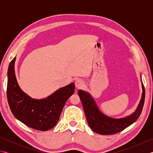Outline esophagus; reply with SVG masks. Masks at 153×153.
<instances>
[{
	"instance_id": "obj_1",
	"label": "esophagus",
	"mask_w": 153,
	"mask_h": 153,
	"mask_svg": "<svg viewBox=\"0 0 153 153\" xmlns=\"http://www.w3.org/2000/svg\"><path fill=\"white\" fill-rule=\"evenodd\" d=\"M75 85H76V87L77 89L82 88L84 85L83 81L82 79H77L76 82H75Z\"/></svg>"
}]
</instances>
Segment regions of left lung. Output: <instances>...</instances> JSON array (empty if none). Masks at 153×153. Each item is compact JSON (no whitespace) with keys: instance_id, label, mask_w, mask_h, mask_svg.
I'll use <instances>...</instances> for the list:
<instances>
[{"instance_id":"left-lung-1","label":"left lung","mask_w":153,"mask_h":153,"mask_svg":"<svg viewBox=\"0 0 153 153\" xmlns=\"http://www.w3.org/2000/svg\"><path fill=\"white\" fill-rule=\"evenodd\" d=\"M142 97L135 111L125 118H112L100 111L95 100L89 93L79 90L77 93L82 102L87 123L91 129L100 135H112L122 131L134 123L140 116L145 102V87L141 81Z\"/></svg>"}]
</instances>
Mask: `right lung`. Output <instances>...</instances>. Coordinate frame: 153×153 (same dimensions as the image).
<instances>
[{"label":"right lung","mask_w":153,"mask_h":153,"mask_svg":"<svg viewBox=\"0 0 153 153\" xmlns=\"http://www.w3.org/2000/svg\"><path fill=\"white\" fill-rule=\"evenodd\" d=\"M16 58L10 62L8 70L7 98L10 108L16 118L25 125L36 130H49L56 126L65 103L74 94V83L61 87L45 99H32L18 85L14 70Z\"/></svg>","instance_id":"1"}]
</instances>
